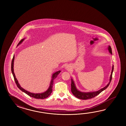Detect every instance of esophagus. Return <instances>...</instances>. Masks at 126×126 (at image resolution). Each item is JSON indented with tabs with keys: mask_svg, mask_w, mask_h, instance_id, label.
I'll return each mask as SVG.
<instances>
[{
	"mask_svg": "<svg viewBox=\"0 0 126 126\" xmlns=\"http://www.w3.org/2000/svg\"><path fill=\"white\" fill-rule=\"evenodd\" d=\"M66 68L67 70H69V69H70V67L69 66H67L66 67Z\"/></svg>",
	"mask_w": 126,
	"mask_h": 126,
	"instance_id": "esophagus-1",
	"label": "esophagus"
}]
</instances>
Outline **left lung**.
Returning a JSON list of instances; mask_svg holds the SVG:
<instances>
[{
    "instance_id": "obj_1",
    "label": "left lung",
    "mask_w": 126,
    "mask_h": 126,
    "mask_svg": "<svg viewBox=\"0 0 126 126\" xmlns=\"http://www.w3.org/2000/svg\"><path fill=\"white\" fill-rule=\"evenodd\" d=\"M108 49L110 51V53L111 54H112V48H111V47L110 46H109ZM113 68H114V67H113V65L112 67V72H111V74L110 75L109 83L105 87H104L103 88L101 89L99 91H95V92L84 93V92H81L78 91V90L76 88V86H75V84H74L73 80H72V79H71V91H72V94L75 97H76L77 98H78V99H84V100L85 99L86 100V99H92L93 98H94V97L96 96L97 95H98L99 94H100L102 91L105 90L109 86L111 80H112V72H113Z\"/></svg>"
}]
</instances>
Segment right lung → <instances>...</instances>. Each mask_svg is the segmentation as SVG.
<instances>
[{"label": "right lung", "instance_id": "add662e5", "mask_svg": "<svg viewBox=\"0 0 126 126\" xmlns=\"http://www.w3.org/2000/svg\"><path fill=\"white\" fill-rule=\"evenodd\" d=\"M24 40V39H22L21 40H20L19 43L18 44L17 46L20 45ZM14 55L13 57V58L12 61V63H11V71H12V74H13V76H14V80L15 81V83L16 84V86H17V87L20 90H21V91L24 92V93L27 94V95H28L32 97L33 98H35V99H45V98H47L51 94V93L52 92V88H53V83H54L53 80H54V79H55L57 77L58 75H59V73H60V72H61L60 71H58V72H57L53 74V75L52 76V79L51 80L50 85V86L49 87V88L48 89V90L47 91L44 92V93H38V94L32 93H31V92H29L28 91H27L26 90H25L24 89L22 88L21 87V86H20L19 83L18 82V81L16 80L15 74L14 73Z\"/></svg>", "mask_w": 126, "mask_h": 126}]
</instances>
